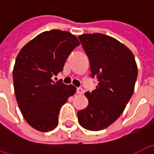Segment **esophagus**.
I'll return each instance as SVG.
<instances>
[{
    "instance_id": "esophagus-1",
    "label": "esophagus",
    "mask_w": 154,
    "mask_h": 154,
    "mask_svg": "<svg viewBox=\"0 0 154 154\" xmlns=\"http://www.w3.org/2000/svg\"><path fill=\"white\" fill-rule=\"evenodd\" d=\"M77 93L79 94V95H82V94H83V90H82V88H77Z\"/></svg>"
}]
</instances>
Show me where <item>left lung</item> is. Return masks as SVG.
<instances>
[{"label":"left lung","mask_w":154,"mask_h":154,"mask_svg":"<svg viewBox=\"0 0 154 154\" xmlns=\"http://www.w3.org/2000/svg\"><path fill=\"white\" fill-rule=\"evenodd\" d=\"M90 61L91 77L99 83L91 92L86 109L77 112L78 122L84 129L98 131L107 128L121 116L132 97L138 76L134 54L119 41L108 35H79Z\"/></svg>","instance_id":"left-lung-1"}]
</instances>
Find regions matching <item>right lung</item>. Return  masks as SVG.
<instances>
[{"label":"right lung","instance_id":"right-lung-1","mask_svg":"<svg viewBox=\"0 0 154 154\" xmlns=\"http://www.w3.org/2000/svg\"><path fill=\"white\" fill-rule=\"evenodd\" d=\"M80 44L67 31L51 29L37 35L22 48L13 69V82L19 108L26 122L41 132L58 124L61 107L77 88L54 82L52 77L63 70L69 54Z\"/></svg>","mask_w":154,"mask_h":154}]
</instances>
